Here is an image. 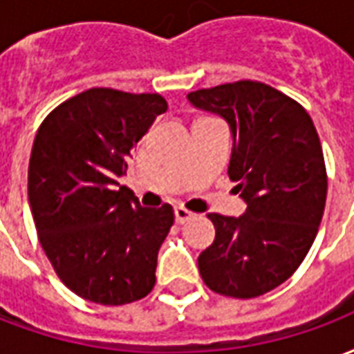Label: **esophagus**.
Segmentation results:
<instances>
[{
    "instance_id": "1",
    "label": "esophagus",
    "mask_w": 354,
    "mask_h": 354,
    "mask_svg": "<svg viewBox=\"0 0 354 354\" xmlns=\"http://www.w3.org/2000/svg\"><path fill=\"white\" fill-rule=\"evenodd\" d=\"M192 218L193 212L185 210V208H176V210H174V220H176V223H185L187 220H192Z\"/></svg>"
}]
</instances>
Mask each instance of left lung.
I'll return each mask as SVG.
<instances>
[{"instance_id": "8db88e82", "label": "left lung", "mask_w": 354, "mask_h": 354, "mask_svg": "<svg viewBox=\"0 0 354 354\" xmlns=\"http://www.w3.org/2000/svg\"><path fill=\"white\" fill-rule=\"evenodd\" d=\"M187 98L230 124L227 174L246 203L239 218L208 214L216 237L201 252L199 273L216 294L258 297L294 274L317 237L328 189L319 134L301 104L260 81Z\"/></svg>"}]
</instances>
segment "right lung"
I'll return each mask as SVG.
<instances>
[{"mask_svg":"<svg viewBox=\"0 0 354 354\" xmlns=\"http://www.w3.org/2000/svg\"><path fill=\"white\" fill-rule=\"evenodd\" d=\"M165 111L161 94L88 88L53 109L35 134L28 199L37 237L58 279L93 304H132L155 286L174 212L140 207L119 178Z\"/></svg>","mask_w":354,"mask_h":354,"instance_id":"add662e5","label":"right lung"}]
</instances>
